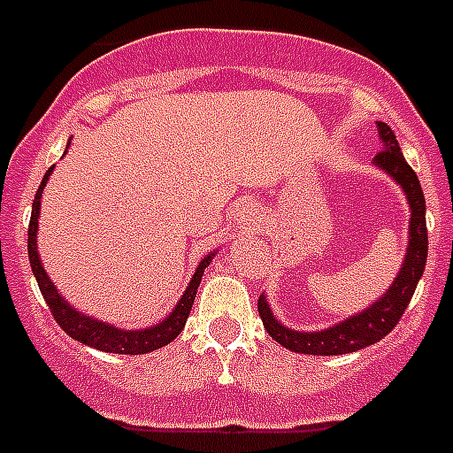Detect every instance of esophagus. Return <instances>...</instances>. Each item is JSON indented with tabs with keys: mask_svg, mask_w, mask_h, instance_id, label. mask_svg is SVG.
I'll list each match as a JSON object with an SVG mask.
<instances>
[{
	"mask_svg": "<svg viewBox=\"0 0 453 453\" xmlns=\"http://www.w3.org/2000/svg\"><path fill=\"white\" fill-rule=\"evenodd\" d=\"M244 226V229H258L260 226V219H258V215L256 213H251V211H247V213H242V222H240Z\"/></svg>",
	"mask_w": 453,
	"mask_h": 453,
	"instance_id": "1",
	"label": "esophagus"
}]
</instances>
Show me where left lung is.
Wrapping results in <instances>:
<instances>
[{
    "label": "left lung",
    "instance_id": "8db88e82",
    "mask_svg": "<svg viewBox=\"0 0 453 453\" xmlns=\"http://www.w3.org/2000/svg\"><path fill=\"white\" fill-rule=\"evenodd\" d=\"M381 136V150L372 159L377 168L387 170L388 175L404 188L406 199L411 204V224H409V249L402 265L400 273L388 288V292L372 303L371 308L364 310L357 317L346 319L339 326L321 332H298L280 326L273 319L265 296L258 298V312L263 319L265 330L288 350L301 352V355H348V352L362 350L384 339L404 314L411 296L416 292V285L425 272L426 263V218H425V193L418 181V175L406 164L395 139V132L387 123H377Z\"/></svg>",
    "mask_w": 453,
    "mask_h": 453
}]
</instances>
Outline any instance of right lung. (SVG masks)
I'll list each match as a JSON object with an SVG mask.
<instances>
[{
    "instance_id": "right-lung-1",
    "label": "right lung",
    "mask_w": 453,
    "mask_h": 453,
    "mask_svg": "<svg viewBox=\"0 0 453 453\" xmlns=\"http://www.w3.org/2000/svg\"><path fill=\"white\" fill-rule=\"evenodd\" d=\"M51 170L53 165L44 173L42 184H40V188H37L35 193V199H33L31 222H28V260H31V267H33V273H35L37 285H40V292H42L44 301H47L49 310H51L58 326H60L69 337L76 339V342L96 348V350H103V352H116V355H143V352H152L157 350V348L173 342V339L184 330L186 319H188L190 308H193L195 294H197L199 280H202V273H204V269L209 267L213 256H206V258L199 263L193 280H190V285L186 288L181 301L177 303V308L168 314V319L157 323V326L148 327V330H119V327L107 326V323L96 321V319H89L85 317V314L76 312V310L66 305L65 298L58 294V289L53 288V283L49 280L47 272H44L42 263H40V256H37V247H35L37 218H40V197H42V188L47 186Z\"/></svg>"
}]
</instances>
